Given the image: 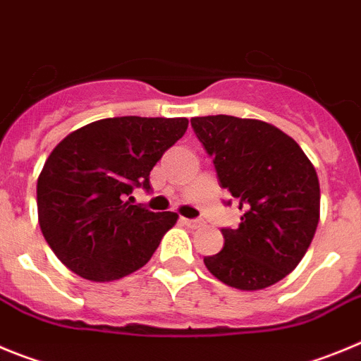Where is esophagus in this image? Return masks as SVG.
<instances>
[{
  "label": "esophagus",
  "instance_id": "obj_1",
  "mask_svg": "<svg viewBox=\"0 0 361 361\" xmlns=\"http://www.w3.org/2000/svg\"><path fill=\"white\" fill-rule=\"evenodd\" d=\"M181 221H183L187 226H192V228H196V226H201L200 219H187V217H181Z\"/></svg>",
  "mask_w": 361,
  "mask_h": 361
}]
</instances>
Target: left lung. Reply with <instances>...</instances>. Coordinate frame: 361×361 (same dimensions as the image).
I'll use <instances>...</instances> for the list:
<instances>
[{"label": "left lung", "mask_w": 361, "mask_h": 361, "mask_svg": "<svg viewBox=\"0 0 361 361\" xmlns=\"http://www.w3.org/2000/svg\"><path fill=\"white\" fill-rule=\"evenodd\" d=\"M190 124L219 185L243 210L235 230H221L225 246L204 257V266L226 286L264 290L291 274L313 241L320 217L317 171L291 136L262 120L212 115Z\"/></svg>", "instance_id": "8db88e82"}]
</instances>
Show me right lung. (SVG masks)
Masks as SVG:
<instances>
[{"mask_svg":"<svg viewBox=\"0 0 361 361\" xmlns=\"http://www.w3.org/2000/svg\"><path fill=\"white\" fill-rule=\"evenodd\" d=\"M188 126L187 118L115 116L84 126L55 145L37 180L39 226L61 262L93 282L147 264L176 212L131 204L133 188Z\"/></svg>","mask_w":361,"mask_h":361,"instance_id":"right-lung-1","label":"right lung"}]
</instances>
